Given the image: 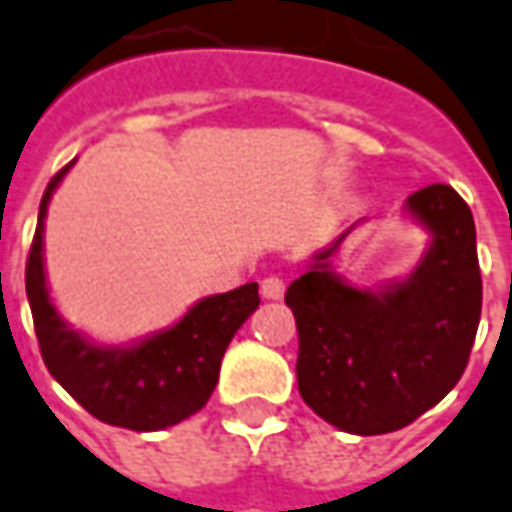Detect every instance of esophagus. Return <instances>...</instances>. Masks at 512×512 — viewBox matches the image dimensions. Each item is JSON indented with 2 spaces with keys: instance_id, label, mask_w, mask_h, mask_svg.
I'll use <instances>...</instances> for the list:
<instances>
[{
  "instance_id": "34e87169",
  "label": "esophagus",
  "mask_w": 512,
  "mask_h": 512,
  "mask_svg": "<svg viewBox=\"0 0 512 512\" xmlns=\"http://www.w3.org/2000/svg\"><path fill=\"white\" fill-rule=\"evenodd\" d=\"M260 293H263V299H282L285 280L282 277H266V280L260 282Z\"/></svg>"
}]
</instances>
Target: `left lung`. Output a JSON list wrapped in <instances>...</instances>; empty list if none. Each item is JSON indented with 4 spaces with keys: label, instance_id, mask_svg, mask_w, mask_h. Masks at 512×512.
I'll list each match as a JSON object with an SVG mask.
<instances>
[{
    "label": "left lung",
    "instance_id": "left-lung-1",
    "mask_svg": "<svg viewBox=\"0 0 512 512\" xmlns=\"http://www.w3.org/2000/svg\"><path fill=\"white\" fill-rule=\"evenodd\" d=\"M407 210L432 232L413 277L382 293L346 285L327 263L341 238L285 293L299 332V393L352 435L402 430L438 405L463 377L480 327L477 230L463 196L427 185Z\"/></svg>",
    "mask_w": 512,
    "mask_h": 512
}]
</instances>
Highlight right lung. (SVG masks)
I'll return each instance as SVG.
<instances>
[{
  "label": "right lung",
  "instance_id": "right-lung-1",
  "mask_svg": "<svg viewBox=\"0 0 512 512\" xmlns=\"http://www.w3.org/2000/svg\"><path fill=\"white\" fill-rule=\"evenodd\" d=\"M69 166L46 185L24 271L41 357L49 374L105 424L135 432L180 424L207 405L232 335L260 305L257 282L207 296L185 313L180 324L141 346L102 349L88 343L60 321L44 277L46 205Z\"/></svg>",
  "mask_w": 512,
  "mask_h": 512
}]
</instances>
